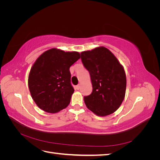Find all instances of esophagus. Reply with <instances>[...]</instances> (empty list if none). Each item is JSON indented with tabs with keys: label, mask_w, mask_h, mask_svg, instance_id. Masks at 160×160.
<instances>
[{
	"label": "esophagus",
	"mask_w": 160,
	"mask_h": 160,
	"mask_svg": "<svg viewBox=\"0 0 160 160\" xmlns=\"http://www.w3.org/2000/svg\"><path fill=\"white\" fill-rule=\"evenodd\" d=\"M76 89H77V90H79V89H80V85H77L76 86Z\"/></svg>",
	"instance_id": "obj_1"
}]
</instances>
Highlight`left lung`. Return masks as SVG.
<instances>
[{"instance_id":"1","label":"left lung","mask_w":160,"mask_h":160,"mask_svg":"<svg viewBox=\"0 0 160 160\" xmlns=\"http://www.w3.org/2000/svg\"><path fill=\"white\" fill-rule=\"evenodd\" d=\"M81 59L89 72L93 86L92 93L84 97L87 108L99 116L113 113L125 98L126 76L123 67L103 47L82 52Z\"/></svg>"}]
</instances>
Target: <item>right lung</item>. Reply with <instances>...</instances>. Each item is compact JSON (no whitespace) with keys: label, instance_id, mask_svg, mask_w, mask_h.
Here are the masks:
<instances>
[{"label":"right lung","instance_id":"right-lung-1","mask_svg":"<svg viewBox=\"0 0 160 160\" xmlns=\"http://www.w3.org/2000/svg\"><path fill=\"white\" fill-rule=\"evenodd\" d=\"M80 58L78 52L51 49L38 58L28 75V88L34 101L42 110L54 113L67 108L74 88L70 67Z\"/></svg>","mask_w":160,"mask_h":160}]
</instances>
